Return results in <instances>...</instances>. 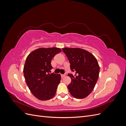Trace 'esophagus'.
Segmentation results:
<instances>
[{"mask_svg": "<svg viewBox=\"0 0 126 126\" xmlns=\"http://www.w3.org/2000/svg\"><path fill=\"white\" fill-rule=\"evenodd\" d=\"M65 76H66V75H61V77H62V78H63V77H65Z\"/></svg>", "mask_w": 126, "mask_h": 126, "instance_id": "34e87169", "label": "esophagus"}]
</instances>
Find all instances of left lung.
Instances as JSON below:
<instances>
[{"instance_id":"obj_1","label":"left lung","mask_w":126,"mask_h":126,"mask_svg":"<svg viewBox=\"0 0 126 126\" xmlns=\"http://www.w3.org/2000/svg\"><path fill=\"white\" fill-rule=\"evenodd\" d=\"M63 51L69 60L68 74L71 82L68 86L70 94L77 99L86 98L92 92L98 80L100 68L96 58L90 52L79 48H63Z\"/></svg>"}]
</instances>
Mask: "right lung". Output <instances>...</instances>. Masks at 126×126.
<instances>
[{
    "mask_svg": "<svg viewBox=\"0 0 126 126\" xmlns=\"http://www.w3.org/2000/svg\"><path fill=\"white\" fill-rule=\"evenodd\" d=\"M60 48H40L27 56L24 67V75L27 85L35 97L40 100H48L55 96L61 76L49 74L52 68L51 61Z\"/></svg>",
    "mask_w": 126,
    "mask_h": 126,
    "instance_id": "obj_1",
    "label": "right lung"
}]
</instances>
